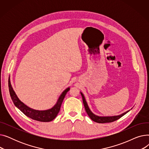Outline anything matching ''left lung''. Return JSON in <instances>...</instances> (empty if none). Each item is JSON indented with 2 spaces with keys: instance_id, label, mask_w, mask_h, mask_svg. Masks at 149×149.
I'll use <instances>...</instances> for the list:
<instances>
[{
  "instance_id": "left-lung-1",
  "label": "left lung",
  "mask_w": 149,
  "mask_h": 149,
  "mask_svg": "<svg viewBox=\"0 0 149 149\" xmlns=\"http://www.w3.org/2000/svg\"><path fill=\"white\" fill-rule=\"evenodd\" d=\"M81 95L82 96V98H83V102L84 104V106L85 108V110L86 113H88V116L90 117V118L93 120V121H95L96 123H111L113 121H115L117 120L120 119L121 117H122L123 116H124L125 114H126L128 112L130 111H127L126 112H124L121 115H115V116H98L95 114L93 113L91 111V109H89L88 104L86 101V99L84 98V95L83 94V93L81 92H80Z\"/></svg>"
}]
</instances>
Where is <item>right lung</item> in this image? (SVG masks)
<instances>
[{"label":"right lung","mask_w":149,"mask_h":149,"mask_svg":"<svg viewBox=\"0 0 149 149\" xmlns=\"http://www.w3.org/2000/svg\"><path fill=\"white\" fill-rule=\"evenodd\" d=\"M8 87L10 96L14 105L26 116H28L29 118L41 122H49L56 118V117L60 110L61 105L66 93L70 90V88L68 87L60 95L57 103L52 108L48 109V110L38 111L29 107L19 100L17 95L15 94L14 91L13 90L10 77L8 79Z\"/></svg>","instance_id":"add662e5"}]
</instances>
